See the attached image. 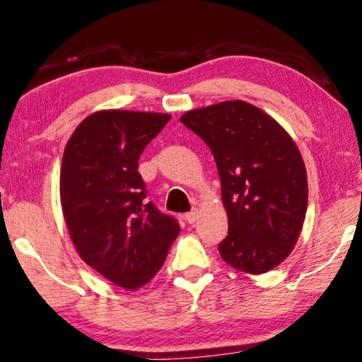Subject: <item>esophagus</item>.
Instances as JSON below:
<instances>
[{
  "label": "esophagus",
  "instance_id": "34e87169",
  "mask_svg": "<svg viewBox=\"0 0 362 362\" xmlns=\"http://www.w3.org/2000/svg\"><path fill=\"white\" fill-rule=\"evenodd\" d=\"M197 219H198V212H197V209L192 211V212H187V214H185V221H187L188 223H194V222H197Z\"/></svg>",
  "mask_w": 362,
  "mask_h": 362
}]
</instances>
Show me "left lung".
I'll return each mask as SVG.
<instances>
[{
  "label": "left lung",
  "mask_w": 362,
  "mask_h": 362,
  "mask_svg": "<svg viewBox=\"0 0 362 362\" xmlns=\"http://www.w3.org/2000/svg\"><path fill=\"white\" fill-rule=\"evenodd\" d=\"M214 154L228 233L219 253L228 266L264 274L291 253L308 208V177L295 141L269 114L242 100L180 117Z\"/></svg>",
  "instance_id": "left-lung-1"
}]
</instances>
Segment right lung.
Listing matches in <instances>:
<instances>
[{
	"mask_svg": "<svg viewBox=\"0 0 362 362\" xmlns=\"http://www.w3.org/2000/svg\"><path fill=\"white\" fill-rule=\"evenodd\" d=\"M169 120L159 112H93L62 156L59 193L72 243L90 267L125 290L150 282L180 232L174 217L146 202L139 174L140 154Z\"/></svg>",
	"mask_w": 362,
	"mask_h": 362,
	"instance_id": "1",
	"label": "right lung"
}]
</instances>
